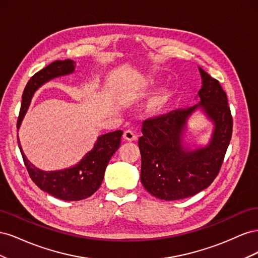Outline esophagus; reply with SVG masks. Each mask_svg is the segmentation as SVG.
<instances>
[{"label":"esophagus","instance_id":"obj_1","mask_svg":"<svg viewBox=\"0 0 258 258\" xmlns=\"http://www.w3.org/2000/svg\"><path fill=\"white\" fill-rule=\"evenodd\" d=\"M123 139L127 140V141H136L138 139V136L136 132H134L132 130H126L123 132Z\"/></svg>","mask_w":258,"mask_h":258}]
</instances>
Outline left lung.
Here are the masks:
<instances>
[{"instance_id": "1", "label": "left lung", "mask_w": 258, "mask_h": 258, "mask_svg": "<svg viewBox=\"0 0 258 258\" xmlns=\"http://www.w3.org/2000/svg\"><path fill=\"white\" fill-rule=\"evenodd\" d=\"M199 102L144 120L139 139L141 183L154 197L172 201L206 189L220 172L232 134V117L222 86L199 68ZM200 109L213 121L209 143L190 150L182 144L186 120Z\"/></svg>"}]
</instances>
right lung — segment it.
Segmentation results:
<instances>
[{"label":"right lung","mask_w":258,"mask_h":258,"mask_svg":"<svg viewBox=\"0 0 258 258\" xmlns=\"http://www.w3.org/2000/svg\"><path fill=\"white\" fill-rule=\"evenodd\" d=\"M74 71L75 62L73 60H57L31 77L22 93L17 129L20 128L35 91L50 80L72 74ZM121 136V130L100 136L92 150L86 154L79 163L71 168L57 171H43L33 166L23 153L18 137L17 140L31 179L42 190L53 197L66 201H77L90 197L99 189L103 181L107 163L119 148Z\"/></svg>","instance_id":"obj_1"}]
</instances>
